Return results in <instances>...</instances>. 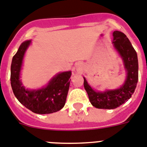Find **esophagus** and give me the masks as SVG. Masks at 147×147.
Masks as SVG:
<instances>
[{
	"mask_svg": "<svg viewBox=\"0 0 147 147\" xmlns=\"http://www.w3.org/2000/svg\"><path fill=\"white\" fill-rule=\"evenodd\" d=\"M77 66V69L78 70H79V71H80V70H81V68H82V66H81V63H78L77 66Z\"/></svg>",
	"mask_w": 147,
	"mask_h": 147,
	"instance_id": "34e87169",
	"label": "esophagus"
}]
</instances>
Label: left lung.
<instances>
[{
    "instance_id": "left-lung-1",
    "label": "left lung",
    "mask_w": 147,
    "mask_h": 147,
    "mask_svg": "<svg viewBox=\"0 0 147 147\" xmlns=\"http://www.w3.org/2000/svg\"><path fill=\"white\" fill-rule=\"evenodd\" d=\"M113 44L123 60L126 71V78L119 88L106 90L103 92L94 90L84 77V86L90 102L95 108L114 109L129 100L134 93L138 81V60L135 50L125 34L118 30L113 33Z\"/></svg>"
}]
</instances>
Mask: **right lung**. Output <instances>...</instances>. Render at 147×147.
Here are the masks:
<instances>
[{
  "label": "right lung",
  "mask_w": 147,
  "mask_h": 147,
  "mask_svg": "<svg viewBox=\"0 0 147 147\" xmlns=\"http://www.w3.org/2000/svg\"><path fill=\"white\" fill-rule=\"evenodd\" d=\"M31 40L22 42L13 56L11 64L10 81L13 93L21 104L39 114H48L62 109L66 103L69 88L71 71L57 74L45 87L36 90H28L20 79L23 60Z\"/></svg>",
  "instance_id": "right-lung-1"
}]
</instances>
